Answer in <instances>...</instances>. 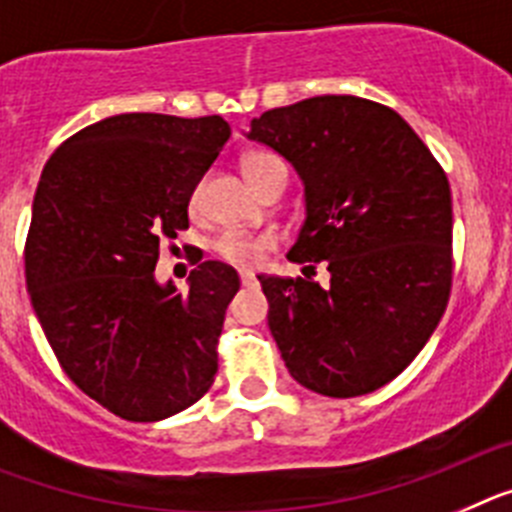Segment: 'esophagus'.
<instances>
[{"instance_id":"obj_1","label":"esophagus","mask_w":512,"mask_h":512,"mask_svg":"<svg viewBox=\"0 0 512 512\" xmlns=\"http://www.w3.org/2000/svg\"><path fill=\"white\" fill-rule=\"evenodd\" d=\"M239 281H242V286H255V273H250V270H239Z\"/></svg>"}]
</instances>
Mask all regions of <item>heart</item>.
I'll return each instance as SVG.
<instances>
[{
  "label": "heart",
  "instance_id": "obj_1",
  "mask_svg": "<svg viewBox=\"0 0 512 512\" xmlns=\"http://www.w3.org/2000/svg\"><path fill=\"white\" fill-rule=\"evenodd\" d=\"M278 164L283 162L275 157V154H268V151H252V154L244 157L242 167L247 180H252V177H260L262 172L273 170ZM270 244H273L270 237H250V234H239V231H226V234H221V237L216 239L213 250H216V255H219L221 260L242 265V268H252V265H257V262L262 260V252L268 250Z\"/></svg>",
  "mask_w": 512,
  "mask_h": 512
}]
</instances>
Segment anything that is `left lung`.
Listing matches in <instances>:
<instances>
[{"label": "left lung", "mask_w": 512, "mask_h": 512, "mask_svg": "<svg viewBox=\"0 0 512 512\" xmlns=\"http://www.w3.org/2000/svg\"><path fill=\"white\" fill-rule=\"evenodd\" d=\"M250 141L304 185L306 219L288 260L310 276L257 275L288 373L324 397H361L397 379L441 322L451 293L448 177L386 105L319 95L252 118Z\"/></svg>", "instance_id": "obj_1"}]
</instances>
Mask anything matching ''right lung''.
Instances as JSON below:
<instances>
[{"label": "right lung", "instance_id": "1", "mask_svg": "<svg viewBox=\"0 0 512 512\" xmlns=\"http://www.w3.org/2000/svg\"><path fill=\"white\" fill-rule=\"evenodd\" d=\"M229 136L221 115H110L43 167L25 244L35 317L66 376L123 420L188 410L216 376L237 270L206 260L177 291L154 268Z\"/></svg>", "mask_w": 512, "mask_h": 512}]
</instances>
